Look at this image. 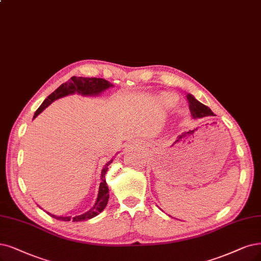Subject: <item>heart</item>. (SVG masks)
Here are the masks:
<instances>
[{"mask_svg":"<svg viewBox=\"0 0 261 261\" xmlns=\"http://www.w3.org/2000/svg\"><path fill=\"white\" fill-rule=\"evenodd\" d=\"M161 101L165 104H171V103L174 102V98H173V96L170 95V94H165V95L161 96Z\"/></svg>","mask_w":261,"mask_h":261,"instance_id":"heart-1","label":"heart"}]
</instances>
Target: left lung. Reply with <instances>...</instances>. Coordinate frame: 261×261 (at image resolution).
<instances>
[{"label":"left lung","instance_id":"8db88e82","mask_svg":"<svg viewBox=\"0 0 261 261\" xmlns=\"http://www.w3.org/2000/svg\"><path fill=\"white\" fill-rule=\"evenodd\" d=\"M187 100L189 101V110L191 112L192 118H204L208 116H214V113L211 111L206 105L199 102L192 94H187ZM170 216V215H169Z\"/></svg>","mask_w":261,"mask_h":261}]
</instances>
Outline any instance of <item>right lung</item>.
<instances>
[{
	"label": "right lung",
	"mask_w": 261,
	"mask_h": 261,
	"mask_svg": "<svg viewBox=\"0 0 261 261\" xmlns=\"http://www.w3.org/2000/svg\"><path fill=\"white\" fill-rule=\"evenodd\" d=\"M114 87L113 84H111L110 82L105 81L103 79H96V77H76L73 76L71 77V80L67 81L66 83H63L59 88H57L51 94H49L47 98L44 100V102L42 103V105L40 108L37 109V111L35 112L33 119H35L38 115H40L47 106H49L54 101L63 98V96L70 95V94H74V93H79L82 94L83 96H98L100 95L102 92H104L105 90H108L110 88ZM114 159H112L111 161H109L106 165L104 166V168L102 169L101 172V182H100V187H99V194H98V198H96V201L94 205L86 213L82 214V215H77L75 217H71V216H57L54 214H49L51 217L58 219V220H63V221H83V220H88L91 219L93 217H95L96 215H99L101 212L105 208L106 204L109 202V187L108 184H106L105 180V173L108 172L109 170V166L113 162Z\"/></svg>",
	"instance_id": "obj_1"
}]
</instances>
